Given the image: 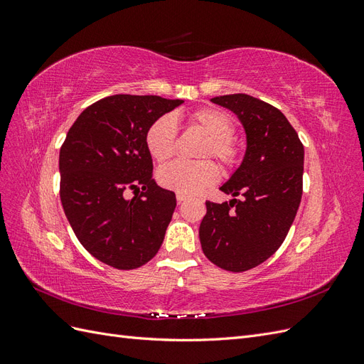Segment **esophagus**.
<instances>
[{"label":"esophagus","instance_id":"34e87169","mask_svg":"<svg viewBox=\"0 0 364 364\" xmlns=\"http://www.w3.org/2000/svg\"><path fill=\"white\" fill-rule=\"evenodd\" d=\"M176 199H178L179 203H182V202H185V200H188V196H185V194H182V193H178V194H176Z\"/></svg>","mask_w":364,"mask_h":364}]
</instances>
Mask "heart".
<instances>
[{
    "mask_svg": "<svg viewBox=\"0 0 364 364\" xmlns=\"http://www.w3.org/2000/svg\"><path fill=\"white\" fill-rule=\"evenodd\" d=\"M190 124L199 129L206 141L199 151L200 158L214 156L226 168L238 162L240 150L232 141L235 124L226 112L214 107H205L190 115ZM176 121L171 115H162L153 121L146 132V147L153 159L167 162L176 151ZM158 182L167 190L186 196L197 194L220 178L217 165L209 161H176L158 170Z\"/></svg>",
    "mask_w": 364,
    "mask_h": 364,
    "instance_id": "b5f03b06",
    "label": "heart"
}]
</instances>
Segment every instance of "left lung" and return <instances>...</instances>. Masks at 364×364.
<instances>
[{
    "instance_id": "left-lung-1",
    "label": "left lung",
    "mask_w": 364,
    "mask_h": 364,
    "mask_svg": "<svg viewBox=\"0 0 364 364\" xmlns=\"http://www.w3.org/2000/svg\"><path fill=\"white\" fill-rule=\"evenodd\" d=\"M211 102L237 115L246 151L220 186L232 199L206 202L200 245L220 269L245 272L270 258L289 234L302 197L304 146L279 109L259 98L229 94Z\"/></svg>"
}]
</instances>
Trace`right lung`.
Segmentation results:
<instances>
[{
    "mask_svg": "<svg viewBox=\"0 0 364 364\" xmlns=\"http://www.w3.org/2000/svg\"><path fill=\"white\" fill-rule=\"evenodd\" d=\"M183 100L117 94L74 121L59 155L60 200L82 246L107 266L130 270L156 255L176 208L151 178L146 132ZM127 189L138 191L126 200Z\"/></svg>",
    "mask_w": 364,
    "mask_h": 364,
    "instance_id": "1",
    "label": "right lung"
}]
</instances>
